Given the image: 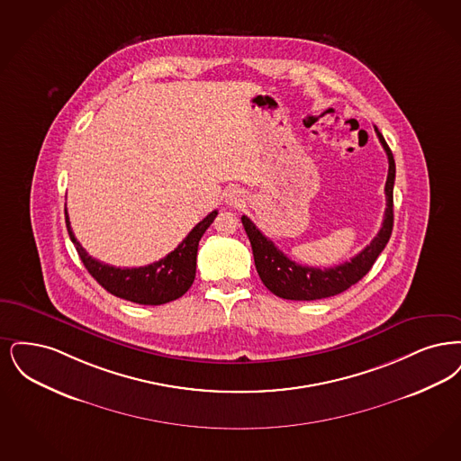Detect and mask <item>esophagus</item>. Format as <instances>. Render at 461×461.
Here are the masks:
<instances>
[{
    "mask_svg": "<svg viewBox=\"0 0 461 461\" xmlns=\"http://www.w3.org/2000/svg\"><path fill=\"white\" fill-rule=\"evenodd\" d=\"M244 201H246V194H244V191H242V189H238V187L229 189V191H227V194H225V203H227L229 206L240 208V206L244 204Z\"/></svg>",
    "mask_w": 461,
    "mask_h": 461,
    "instance_id": "obj_1",
    "label": "esophagus"
}]
</instances>
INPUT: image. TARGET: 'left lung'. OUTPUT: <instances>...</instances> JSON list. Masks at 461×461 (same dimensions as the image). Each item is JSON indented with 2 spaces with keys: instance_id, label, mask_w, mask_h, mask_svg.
Returning <instances> with one entry per match:
<instances>
[{
  "instance_id": "8db88e82",
  "label": "left lung",
  "mask_w": 461,
  "mask_h": 461,
  "mask_svg": "<svg viewBox=\"0 0 461 461\" xmlns=\"http://www.w3.org/2000/svg\"><path fill=\"white\" fill-rule=\"evenodd\" d=\"M375 132L389 160V172L385 180L384 221H382L379 234L365 249H361L357 257H353L351 261H344L342 265L330 267V268H315V267L300 265L287 258L272 240L261 234L258 227L246 215L240 217L244 230L251 242L257 272L260 276L261 282L267 285V289L276 296L284 300L313 301L340 294L342 291L349 289L353 284L361 281L363 276L368 274V270L381 255L382 249L385 248L393 232V223H394L393 189H394V179H396V163L377 127H375Z\"/></svg>"
}]
</instances>
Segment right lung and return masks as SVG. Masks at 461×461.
<instances>
[{"label": "right lung", "instance_id": "right-lung-1", "mask_svg": "<svg viewBox=\"0 0 461 461\" xmlns=\"http://www.w3.org/2000/svg\"><path fill=\"white\" fill-rule=\"evenodd\" d=\"M217 213H219L217 210L208 213L165 258L146 267H138V268L112 267L108 263H103L89 257L72 232L70 221L67 215V206H65V221H67L68 236L79 253L80 260L100 285L122 300L157 306L168 301L177 300L193 285L194 276H196V255H198L201 236L212 225Z\"/></svg>", "mask_w": 461, "mask_h": 461}]
</instances>
